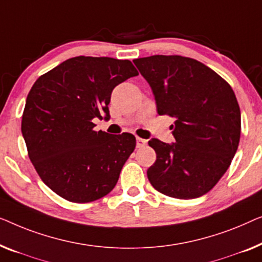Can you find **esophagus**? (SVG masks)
I'll return each instance as SVG.
<instances>
[{
	"label": "esophagus",
	"instance_id": "obj_1",
	"mask_svg": "<svg viewBox=\"0 0 262 262\" xmlns=\"http://www.w3.org/2000/svg\"><path fill=\"white\" fill-rule=\"evenodd\" d=\"M147 143V140L145 139H141V138H136V147L138 148H141V147H143Z\"/></svg>",
	"mask_w": 262,
	"mask_h": 262
}]
</instances>
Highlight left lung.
<instances>
[{"instance_id": "left-lung-1", "label": "left lung", "mask_w": 262, "mask_h": 262, "mask_svg": "<svg viewBox=\"0 0 262 262\" xmlns=\"http://www.w3.org/2000/svg\"><path fill=\"white\" fill-rule=\"evenodd\" d=\"M134 64L153 91L158 114L176 117L174 142L148 141L157 153L147 171L149 183L179 200L203 196L222 178L237 150L236 96L222 77L194 59L152 56Z\"/></svg>"}]
</instances>
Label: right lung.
I'll list each match as a JSON object with an SVG mask.
<instances>
[{
	"label": "right lung",
	"instance_id": "obj_1",
	"mask_svg": "<svg viewBox=\"0 0 262 262\" xmlns=\"http://www.w3.org/2000/svg\"><path fill=\"white\" fill-rule=\"evenodd\" d=\"M138 75L129 60L80 56L61 62L32 86L22 136L40 178L58 196L88 203L115 187L135 136L95 132L93 120L109 119L114 88Z\"/></svg>",
	"mask_w": 262,
	"mask_h": 262
}]
</instances>
